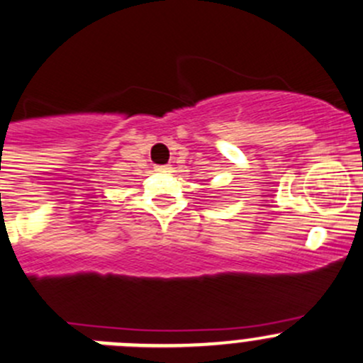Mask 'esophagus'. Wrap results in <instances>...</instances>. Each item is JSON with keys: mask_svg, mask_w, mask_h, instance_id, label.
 I'll return each instance as SVG.
<instances>
[{"mask_svg": "<svg viewBox=\"0 0 363 363\" xmlns=\"http://www.w3.org/2000/svg\"><path fill=\"white\" fill-rule=\"evenodd\" d=\"M170 170V167H167V164H164V167H156V172H160V174H163V172H168Z\"/></svg>", "mask_w": 363, "mask_h": 363, "instance_id": "obj_1", "label": "esophagus"}]
</instances>
